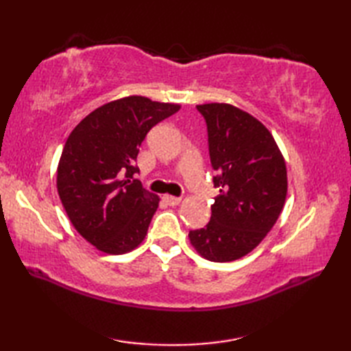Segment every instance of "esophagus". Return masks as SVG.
Here are the masks:
<instances>
[{"label": "esophagus", "instance_id": "esophagus-1", "mask_svg": "<svg viewBox=\"0 0 351 351\" xmlns=\"http://www.w3.org/2000/svg\"><path fill=\"white\" fill-rule=\"evenodd\" d=\"M164 200H166V204L170 206H175V205H180L181 204V197H176V196H164Z\"/></svg>", "mask_w": 351, "mask_h": 351}]
</instances>
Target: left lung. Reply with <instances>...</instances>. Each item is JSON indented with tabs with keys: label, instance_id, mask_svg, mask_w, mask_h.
I'll list each match as a JSON object with an SVG mask.
<instances>
[{
	"label": "left lung",
	"instance_id": "left-lung-1",
	"mask_svg": "<svg viewBox=\"0 0 351 351\" xmlns=\"http://www.w3.org/2000/svg\"><path fill=\"white\" fill-rule=\"evenodd\" d=\"M208 130V149L220 195L205 228L190 243L205 259L229 263L247 255L270 232L285 204L288 181L282 152L258 119L230 104L196 106Z\"/></svg>",
	"mask_w": 351,
	"mask_h": 351
}]
</instances>
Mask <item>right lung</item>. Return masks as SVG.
Wrapping results in <instances>:
<instances>
[{
    "label": "right lung",
    "instance_id": "1",
    "mask_svg": "<svg viewBox=\"0 0 351 351\" xmlns=\"http://www.w3.org/2000/svg\"><path fill=\"white\" fill-rule=\"evenodd\" d=\"M180 108L126 96L92 111L66 140L58 196L73 228L98 250L122 255L145 240L160 197L134 180L138 147L151 128Z\"/></svg>",
    "mask_w": 351,
    "mask_h": 351
}]
</instances>
